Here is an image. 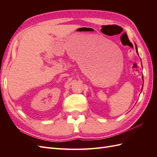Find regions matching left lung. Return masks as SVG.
Returning <instances> with one entry per match:
<instances>
[{
    "label": "left lung",
    "mask_w": 157,
    "mask_h": 157,
    "mask_svg": "<svg viewBox=\"0 0 157 157\" xmlns=\"http://www.w3.org/2000/svg\"><path fill=\"white\" fill-rule=\"evenodd\" d=\"M136 52L137 53V46H136ZM138 54V53H137ZM143 80H144V77H143Z\"/></svg>",
    "instance_id": "8db88e82"
}]
</instances>
